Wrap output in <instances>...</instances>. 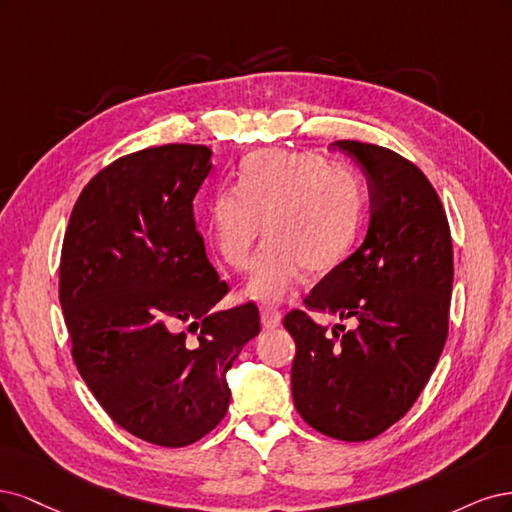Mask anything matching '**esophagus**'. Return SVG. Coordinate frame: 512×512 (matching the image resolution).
<instances>
[{
	"mask_svg": "<svg viewBox=\"0 0 512 512\" xmlns=\"http://www.w3.org/2000/svg\"><path fill=\"white\" fill-rule=\"evenodd\" d=\"M280 319H283V315H280V310L274 308V306H261V325L266 329H274L280 325Z\"/></svg>",
	"mask_w": 512,
	"mask_h": 512,
	"instance_id": "1",
	"label": "esophagus"
}]
</instances>
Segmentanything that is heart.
<instances>
[{"label":"heart","mask_w":512,"mask_h":512,"mask_svg":"<svg viewBox=\"0 0 512 512\" xmlns=\"http://www.w3.org/2000/svg\"><path fill=\"white\" fill-rule=\"evenodd\" d=\"M361 217L364 187L351 170L327 166L312 153L259 151L244 159L236 189L212 197L208 234L227 266L244 272L268 232L249 293L278 302L304 268L323 274L338 266L357 238Z\"/></svg>","instance_id":"1"}]
</instances>
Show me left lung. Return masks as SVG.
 I'll use <instances>...</instances> for the list:
<instances>
[{
    "label": "left lung",
    "mask_w": 512,
    "mask_h": 512,
    "mask_svg": "<svg viewBox=\"0 0 512 512\" xmlns=\"http://www.w3.org/2000/svg\"><path fill=\"white\" fill-rule=\"evenodd\" d=\"M334 144L368 178V234L283 325L295 340L291 393L300 417L329 438L364 442L406 415L438 364L449 334L453 242L440 197L415 163L368 142ZM308 309L358 327L327 333Z\"/></svg>",
    "instance_id": "obj_1"
}]
</instances>
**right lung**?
Returning a JSON list of instances; mask_svg holds the SVG:
<instances>
[{"label": "right lung", "instance_id": "add662e5", "mask_svg": "<svg viewBox=\"0 0 512 512\" xmlns=\"http://www.w3.org/2000/svg\"><path fill=\"white\" fill-rule=\"evenodd\" d=\"M210 155L204 144H163L112 161L78 195L59 263L82 381L123 430L170 449L219 425L225 374L259 334L253 302L212 310L229 287L193 212Z\"/></svg>", "mask_w": 512, "mask_h": 512}]
</instances>
